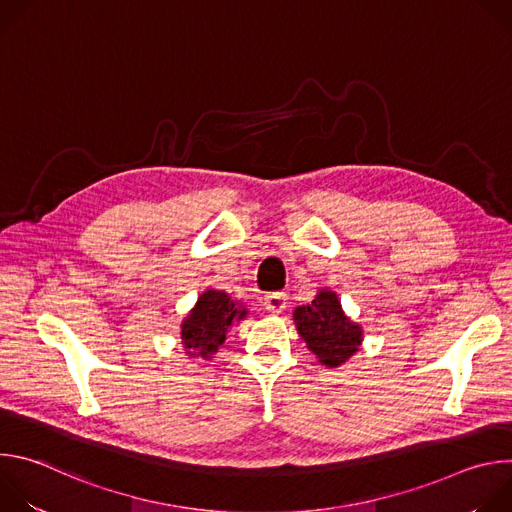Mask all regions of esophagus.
<instances>
[{"mask_svg": "<svg viewBox=\"0 0 512 512\" xmlns=\"http://www.w3.org/2000/svg\"><path fill=\"white\" fill-rule=\"evenodd\" d=\"M263 306L271 314H281L287 308V296L283 294V291H273V294H267L263 298Z\"/></svg>", "mask_w": 512, "mask_h": 512, "instance_id": "1", "label": "esophagus"}]
</instances>
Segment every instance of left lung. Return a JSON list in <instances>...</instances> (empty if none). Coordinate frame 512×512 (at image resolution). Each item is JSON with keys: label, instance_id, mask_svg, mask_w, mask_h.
<instances>
[{"label": "left lung", "instance_id": "obj_1", "mask_svg": "<svg viewBox=\"0 0 512 512\" xmlns=\"http://www.w3.org/2000/svg\"><path fill=\"white\" fill-rule=\"evenodd\" d=\"M294 324L308 350L324 367L336 369L362 346V326L346 316L336 291L324 287L308 306L294 310Z\"/></svg>", "mask_w": 512, "mask_h": 512}]
</instances>
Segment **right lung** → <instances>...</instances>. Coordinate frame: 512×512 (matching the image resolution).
<instances>
[{
	"label": "right lung",
	"instance_id": "add662e5",
	"mask_svg": "<svg viewBox=\"0 0 512 512\" xmlns=\"http://www.w3.org/2000/svg\"><path fill=\"white\" fill-rule=\"evenodd\" d=\"M243 302L233 300L227 291L208 287L198 296L180 328L186 356L210 360L227 340L229 330L247 318Z\"/></svg>",
	"mask_w": 512,
	"mask_h": 512
}]
</instances>
